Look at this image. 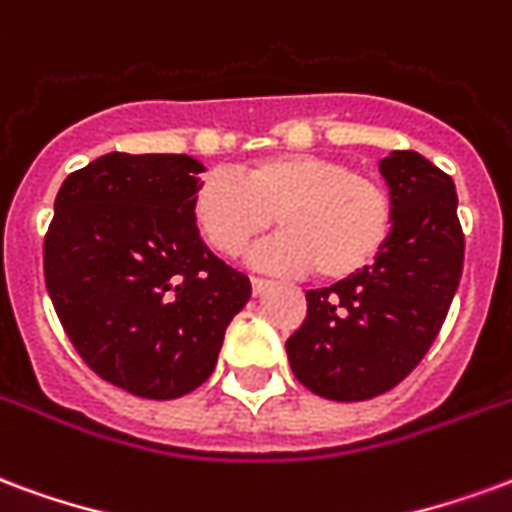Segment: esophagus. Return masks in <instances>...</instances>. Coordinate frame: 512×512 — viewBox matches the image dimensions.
I'll return each instance as SVG.
<instances>
[{
  "mask_svg": "<svg viewBox=\"0 0 512 512\" xmlns=\"http://www.w3.org/2000/svg\"><path fill=\"white\" fill-rule=\"evenodd\" d=\"M251 286H253V294L259 297V294H264L267 289H270L272 281H267V278H251Z\"/></svg>",
  "mask_w": 512,
  "mask_h": 512,
  "instance_id": "34e87169",
  "label": "esophagus"
}]
</instances>
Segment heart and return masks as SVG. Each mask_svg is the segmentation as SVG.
I'll return each mask as SVG.
<instances>
[{
    "label": "heart",
    "instance_id": "heart-1",
    "mask_svg": "<svg viewBox=\"0 0 512 512\" xmlns=\"http://www.w3.org/2000/svg\"><path fill=\"white\" fill-rule=\"evenodd\" d=\"M190 215L212 248L237 256L272 226L281 234L253 259L278 270H308L324 281L363 272L384 251L395 207L382 182L324 155H270L237 171L210 174L190 201Z\"/></svg>",
    "mask_w": 512,
    "mask_h": 512
}]
</instances>
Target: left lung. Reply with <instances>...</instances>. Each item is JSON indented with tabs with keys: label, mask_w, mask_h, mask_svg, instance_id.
<instances>
[{
	"label": "left lung",
	"mask_w": 512,
	"mask_h": 512,
	"mask_svg": "<svg viewBox=\"0 0 512 512\" xmlns=\"http://www.w3.org/2000/svg\"><path fill=\"white\" fill-rule=\"evenodd\" d=\"M393 196L390 240L371 267L305 292L308 316L286 341L294 376L330 401L393 390L431 349L464 270L453 179L412 149L379 160Z\"/></svg>",
	"instance_id": "obj_1"
}]
</instances>
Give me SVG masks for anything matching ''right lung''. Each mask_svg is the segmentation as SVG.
Masks as SVG:
<instances>
[{"label":"right lung","mask_w":512,"mask_h":512,"mask_svg":"<svg viewBox=\"0 0 512 512\" xmlns=\"http://www.w3.org/2000/svg\"><path fill=\"white\" fill-rule=\"evenodd\" d=\"M190 155L108 152L62 182L46 234L48 297L84 363L171 401L210 379L251 281L204 245Z\"/></svg>","instance_id":"obj_1"}]
</instances>
